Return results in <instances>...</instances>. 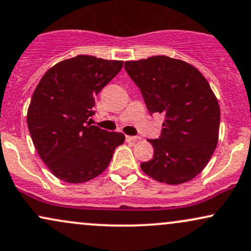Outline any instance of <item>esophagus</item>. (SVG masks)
<instances>
[{
	"instance_id": "esophagus-1",
	"label": "esophagus",
	"mask_w": 251,
	"mask_h": 251,
	"mask_svg": "<svg viewBox=\"0 0 251 251\" xmlns=\"http://www.w3.org/2000/svg\"><path fill=\"white\" fill-rule=\"evenodd\" d=\"M140 137L138 135H126V141H138L140 140Z\"/></svg>"
}]
</instances>
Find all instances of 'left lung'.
<instances>
[{"instance_id": "8db88e82", "label": "left lung", "mask_w": 251, "mask_h": 251, "mask_svg": "<svg viewBox=\"0 0 251 251\" xmlns=\"http://www.w3.org/2000/svg\"><path fill=\"white\" fill-rule=\"evenodd\" d=\"M125 70L140 89L151 114L165 122L150 161L140 165L149 176L168 185L194 179L216 149L220 106L209 83L194 66L167 56L125 62Z\"/></svg>"}]
</instances>
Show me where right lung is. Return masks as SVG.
<instances>
[{"instance_id": "obj_1", "label": "right lung", "mask_w": 251, "mask_h": 251, "mask_svg": "<svg viewBox=\"0 0 251 251\" xmlns=\"http://www.w3.org/2000/svg\"><path fill=\"white\" fill-rule=\"evenodd\" d=\"M122 60L79 55L57 63L39 80L28 108V127L39 156L64 182L81 183L106 170L120 132L90 125L95 97L123 68Z\"/></svg>"}]
</instances>
